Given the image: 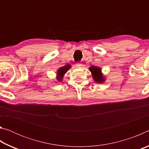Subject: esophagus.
<instances>
[{
  "mask_svg": "<svg viewBox=\"0 0 149 149\" xmlns=\"http://www.w3.org/2000/svg\"><path fill=\"white\" fill-rule=\"evenodd\" d=\"M76 65H77V67H81L82 65H83V64H81V63H80V62H78V63H77Z\"/></svg>",
  "mask_w": 149,
  "mask_h": 149,
  "instance_id": "1",
  "label": "esophagus"
}]
</instances>
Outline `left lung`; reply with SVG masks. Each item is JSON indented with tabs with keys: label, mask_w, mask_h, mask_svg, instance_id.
I'll use <instances>...</instances> for the list:
<instances>
[{
	"label": "left lung",
	"mask_w": 149,
	"mask_h": 149,
	"mask_svg": "<svg viewBox=\"0 0 149 149\" xmlns=\"http://www.w3.org/2000/svg\"><path fill=\"white\" fill-rule=\"evenodd\" d=\"M89 70L91 72L93 78L95 82L99 83V84H102V83L104 81L105 79L101 72V68L95 66V65H92V66L89 68Z\"/></svg>",
	"instance_id": "left-lung-1"
}]
</instances>
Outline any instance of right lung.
<instances>
[{
	"label": "right lung",
	"instance_id": "add662e5",
	"mask_svg": "<svg viewBox=\"0 0 149 149\" xmlns=\"http://www.w3.org/2000/svg\"><path fill=\"white\" fill-rule=\"evenodd\" d=\"M70 68H71V65L70 64H67L64 65V66L60 68L57 71V80L59 81H61L63 77H64V75L67 72L68 70Z\"/></svg>",
	"mask_w": 149,
	"mask_h": 149
}]
</instances>
